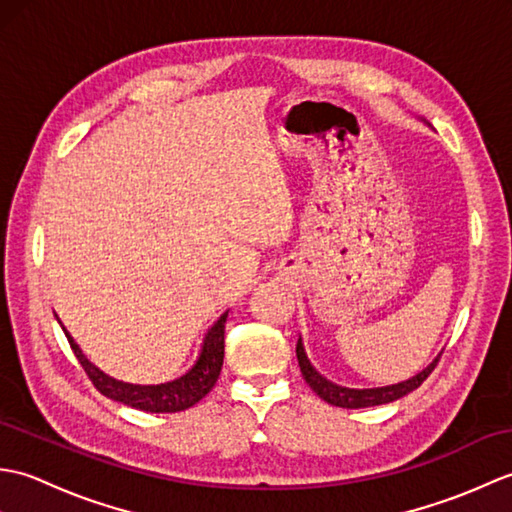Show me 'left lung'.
<instances>
[{
  "mask_svg": "<svg viewBox=\"0 0 512 512\" xmlns=\"http://www.w3.org/2000/svg\"><path fill=\"white\" fill-rule=\"evenodd\" d=\"M297 358H299V367H301V374L306 378V383L312 387L314 394L319 398H323L325 402H330V405L336 407H345V409H361V407H376V405H385V402L391 400H398L409 391L418 389L424 380L429 378V374L436 369L440 356L433 361L427 369H422L418 376H413L405 383H398V385H391V387H378V389H347V387H339L330 383V380H325L317 369H314L308 361L306 352H303V345L301 341L297 343Z\"/></svg>",
  "mask_w": 512,
  "mask_h": 512,
  "instance_id": "left-lung-1",
  "label": "left lung"
}]
</instances>
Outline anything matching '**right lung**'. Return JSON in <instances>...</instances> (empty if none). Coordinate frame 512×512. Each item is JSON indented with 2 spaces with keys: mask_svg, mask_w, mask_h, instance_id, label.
Returning <instances> with one entry per match:
<instances>
[{
  "mask_svg": "<svg viewBox=\"0 0 512 512\" xmlns=\"http://www.w3.org/2000/svg\"><path fill=\"white\" fill-rule=\"evenodd\" d=\"M228 312H224L213 328L206 332V339L202 345L200 358L195 365L189 369L187 374L180 376L178 380H171L165 385H129L121 383V380H114L105 376L99 367H94L88 358L83 356L79 345L68 336V343L72 347L74 356L79 358L81 367L85 374L92 380V385L101 391L103 396L112 398L116 402H123L127 407H134L140 411L149 413H173L193 407L195 402H200L209 391L213 389L217 376H220V369L224 363V325H226Z\"/></svg>",
  "mask_w": 512,
  "mask_h": 512,
  "instance_id": "add662e5",
  "label": "right lung"
}]
</instances>
